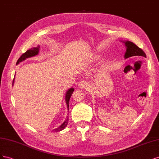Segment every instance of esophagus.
Returning a JSON list of instances; mask_svg holds the SVG:
<instances>
[{"label":"esophagus","mask_w":159,"mask_h":159,"mask_svg":"<svg viewBox=\"0 0 159 159\" xmlns=\"http://www.w3.org/2000/svg\"><path fill=\"white\" fill-rule=\"evenodd\" d=\"M87 85H88V83H87V82L86 80H81L79 84V87L80 89H83L84 88H86Z\"/></svg>","instance_id":"1"}]
</instances>
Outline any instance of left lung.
<instances>
[{"mask_svg": "<svg viewBox=\"0 0 159 159\" xmlns=\"http://www.w3.org/2000/svg\"><path fill=\"white\" fill-rule=\"evenodd\" d=\"M126 46V52L125 53L124 57L125 59H127L134 56H142V57H146V54L143 51L129 41H125L123 42Z\"/></svg>", "mask_w": 159, "mask_h": 159, "instance_id": "1", "label": "left lung"}]
</instances>
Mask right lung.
<instances>
[{
    "mask_svg": "<svg viewBox=\"0 0 159 159\" xmlns=\"http://www.w3.org/2000/svg\"><path fill=\"white\" fill-rule=\"evenodd\" d=\"M39 45H38V47L36 48H31L30 49L26 51L24 53H23L21 56H20V57L18 59L17 62H16V65L19 64L20 62H22V61H24L25 59H26L27 58H29V57H34V56H35L37 55L39 53ZM14 79L13 80V82H12V86H13V84H14ZM74 91V89L73 88H70L69 89L67 92L66 93V94H65V101H66V105H67V107L69 109V100H70V96H72V94L73 93ZM68 117L67 119H66L62 124H61L59 127L56 128V129H54L53 130V131H55V132H57V131H60L61 130H63L65 129V127L67 125V124H68Z\"/></svg>",
    "mask_w": 159,
    "mask_h": 159,
    "instance_id": "1",
    "label": "right lung"
}]
</instances>
